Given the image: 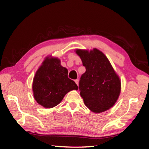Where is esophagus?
Here are the masks:
<instances>
[{
  "instance_id": "esophagus-1",
  "label": "esophagus",
  "mask_w": 149,
  "mask_h": 149,
  "mask_svg": "<svg viewBox=\"0 0 149 149\" xmlns=\"http://www.w3.org/2000/svg\"><path fill=\"white\" fill-rule=\"evenodd\" d=\"M75 83H76L77 85L78 86V85H79V79H75Z\"/></svg>"
}]
</instances>
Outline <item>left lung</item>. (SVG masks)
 Returning a JSON list of instances; mask_svg holds the SVG:
<instances>
[{
    "label": "left lung",
    "mask_w": 149,
    "mask_h": 149,
    "mask_svg": "<svg viewBox=\"0 0 149 149\" xmlns=\"http://www.w3.org/2000/svg\"><path fill=\"white\" fill-rule=\"evenodd\" d=\"M75 52L86 68L79 84L84 104L94 113L108 110L120 95L121 82L119 77L107 57L99 50L77 49Z\"/></svg>",
    "instance_id": "left-lung-1"
}]
</instances>
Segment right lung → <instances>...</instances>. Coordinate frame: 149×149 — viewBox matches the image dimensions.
Segmentation results:
<instances>
[{
  "label": "right lung",
  "mask_w": 149,
  "mask_h": 149,
  "mask_svg": "<svg viewBox=\"0 0 149 149\" xmlns=\"http://www.w3.org/2000/svg\"><path fill=\"white\" fill-rule=\"evenodd\" d=\"M78 86L68 77V70L57 58L47 57L34 77L33 91L36 102L45 108L58 105L65 95Z\"/></svg>",
  "instance_id": "obj_1"
}]
</instances>
